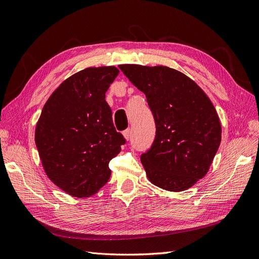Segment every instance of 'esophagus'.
<instances>
[{
    "label": "esophagus",
    "instance_id": "34e87169",
    "mask_svg": "<svg viewBox=\"0 0 259 259\" xmlns=\"http://www.w3.org/2000/svg\"><path fill=\"white\" fill-rule=\"evenodd\" d=\"M123 136H124V138L125 139H131V137H132V130L131 128H127V130H125L124 132H123Z\"/></svg>",
    "mask_w": 259,
    "mask_h": 259
}]
</instances>
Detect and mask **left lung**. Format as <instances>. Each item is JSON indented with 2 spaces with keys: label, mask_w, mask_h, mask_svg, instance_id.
<instances>
[{
  "label": "left lung",
  "mask_w": 259,
  "mask_h": 259,
  "mask_svg": "<svg viewBox=\"0 0 259 259\" xmlns=\"http://www.w3.org/2000/svg\"><path fill=\"white\" fill-rule=\"evenodd\" d=\"M119 68L145 94L154 117V142L140 156L148 179L167 191L192 187L206 175L221 145L215 107L197 83L175 69Z\"/></svg>",
  "instance_id": "left-lung-1"
}]
</instances>
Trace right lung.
I'll return each instance as SVG.
<instances>
[{"mask_svg": "<svg viewBox=\"0 0 259 259\" xmlns=\"http://www.w3.org/2000/svg\"><path fill=\"white\" fill-rule=\"evenodd\" d=\"M119 74L115 67L86 68L55 90L35 127V145L46 175L68 194L86 198L111 175L109 162L126 143L105 99Z\"/></svg>", "mask_w": 259, "mask_h": 259, "instance_id": "obj_1", "label": "right lung"}]
</instances>
